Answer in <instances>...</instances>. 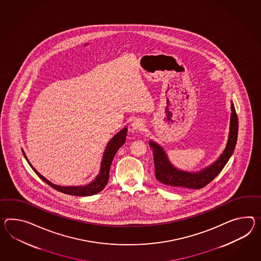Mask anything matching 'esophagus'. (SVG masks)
Wrapping results in <instances>:
<instances>
[{
    "label": "esophagus",
    "mask_w": 261,
    "mask_h": 261,
    "mask_svg": "<svg viewBox=\"0 0 261 261\" xmlns=\"http://www.w3.org/2000/svg\"><path fill=\"white\" fill-rule=\"evenodd\" d=\"M143 128H144V122H143L142 120L136 119V120L133 121V123H132V129L135 130V131L139 132V131H141Z\"/></svg>",
    "instance_id": "esophagus-1"
}]
</instances>
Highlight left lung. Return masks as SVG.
<instances>
[{"mask_svg": "<svg viewBox=\"0 0 261 261\" xmlns=\"http://www.w3.org/2000/svg\"><path fill=\"white\" fill-rule=\"evenodd\" d=\"M232 114L230 118V132L228 141L222 155L215 163L205 168L201 172L196 173L182 172L175 169L167 159L166 153L161 147L150 141V146L153 150V162H154V174L155 178L172 189H193L199 190L210 184V182L216 177L223 170V167L227 163L229 159L235 150L238 131H239V121L238 115L236 113L235 107L231 103Z\"/></svg>", "mask_w": 261, "mask_h": 261, "instance_id": "left-lung-1", "label": "left lung"}]
</instances>
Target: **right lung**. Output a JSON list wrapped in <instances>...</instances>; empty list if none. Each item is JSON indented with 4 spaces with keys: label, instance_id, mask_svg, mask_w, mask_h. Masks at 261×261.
<instances>
[{
    "label": "right lung",
    "instance_id": "obj_1",
    "mask_svg": "<svg viewBox=\"0 0 261 261\" xmlns=\"http://www.w3.org/2000/svg\"><path fill=\"white\" fill-rule=\"evenodd\" d=\"M126 134H127V128H123L121 131L113 137L112 140L108 142L107 149L103 153L101 171H100L99 175L96 177L95 180L92 183L87 185V186H83V187H61V186L53 184L49 180L43 177L41 174H39L33 168V166L29 163L23 151H22V153H23L26 160L28 161V163L30 164L31 168L34 170V172L38 174V177L42 179L46 184L51 186L53 189L60 191V192H63L65 194H70V195H74V196H89V195H93V194H96V193L102 191L103 188L106 187V185L108 184V179H109V170H110L112 160L114 159L115 154L118 152V150L120 149V147L124 144L125 139H126Z\"/></svg>",
    "mask_w": 261,
    "mask_h": 261
}]
</instances>
